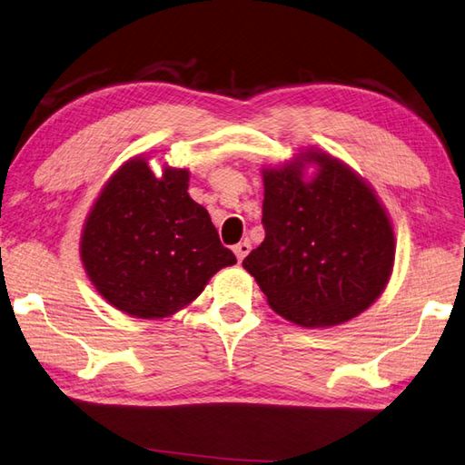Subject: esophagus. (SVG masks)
<instances>
[{"mask_svg":"<svg viewBox=\"0 0 465 465\" xmlns=\"http://www.w3.org/2000/svg\"><path fill=\"white\" fill-rule=\"evenodd\" d=\"M250 250H252V245H250L248 240L240 242L238 245H233V253H235V258H238V262H243V258L248 256Z\"/></svg>","mask_w":465,"mask_h":465,"instance_id":"esophagus-1","label":"esophagus"}]
</instances>
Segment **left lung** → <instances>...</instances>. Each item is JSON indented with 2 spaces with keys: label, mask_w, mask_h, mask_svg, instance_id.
<instances>
[{
  "label": "left lung",
  "mask_w": 465,
  "mask_h": 465,
  "mask_svg": "<svg viewBox=\"0 0 465 465\" xmlns=\"http://www.w3.org/2000/svg\"><path fill=\"white\" fill-rule=\"evenodd\" d=\"M317 173L305 177V167ZM266 238L242 266L272 311L306 329L351 321L383 294L395 233L387 209L347 163L314 147L263 167Z\"/></svg>",
  "instance_id": "8db88e82"
}]
</instances>
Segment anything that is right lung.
I'll use <instances>...</instances> for the list:
<instances>
[{
    "instance_id": "1",
    "label": "right lung",
    "mask_w": 465,
    "mask_h": 465,
    "mask_svg": "<svg viewBox=\"0 0 465 465\" xmlns=\"http://www.w3.org/2000/svg\"><path fill=\"white\" fill-rule=\"evenodd\" d=\"M189 171H151L133 157L106 181L80 235L86 276L108 304L134 318H165L189 306L235 256L207 209L187 193Z\"/></svg>"
}]
</instances>
